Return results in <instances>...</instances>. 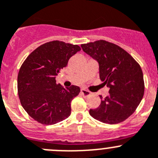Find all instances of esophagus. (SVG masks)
<instances>
[{
  "label": "esophagus",
  "mask_w": 158,
  "mask_h": 158,
  "mask_svg": "<svg viewBox=\"0 0 158 158\" xmlns=\"http://www.w3.org/2000/svg\"><path fill=\"white\" fill-rule=\"evenodd\" d=\"M81 94H82L83 96L88 97V96H89V95H90V94H91V93H90L89 91H88V90H86V89H81Z\"/></svg>",
  "instance_id": "1"
}]
</instances>
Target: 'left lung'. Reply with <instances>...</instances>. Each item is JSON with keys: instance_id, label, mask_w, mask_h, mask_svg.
<instances>
[{"instance_id": "obj_1", "label": "left lung", "mask_w": 158, "mask_h": 158, "mask_svg": "<svg viewBox=\"0 0 158 158\" xmlns=\"http://www.w3.org/2000/svg\"><path fill=\"white\" fill-rule=\"evenodd\" d=\"M82 50L99 64V76L109 87L106 98L89 115L102 123H121L134 113L144 94L141 67L127 51L105 40L82 44Z\"/></svg>"}]
</instances>
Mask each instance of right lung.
Instances as JSON below:
<instances>
[{
  "label": "right lung",
  "mask_w": 158,
  "mask_h": 158,
  "mask_svg": "<svg viewBox=\"0 0 158 158\" xmlns=\"http://www.w3.org/2000/svg\"><path fill=\"white\" fill-rule=\"evenodd\" d=\"M80 50L78 45L52 41L38 46L21 65L17 79L19 101L38 123L55 124L71 115V102L80 89L74 85L64 88L56 77Z\"/></svg>",
  "instance_id": "right-lung-1"
}]
</instances>
